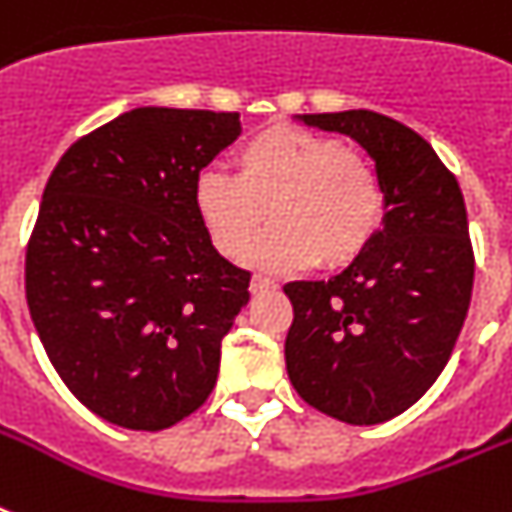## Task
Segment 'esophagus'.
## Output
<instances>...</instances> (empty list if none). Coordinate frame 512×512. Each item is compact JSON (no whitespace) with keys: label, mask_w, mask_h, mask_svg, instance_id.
Segmentation results:
<instances>
[{"label":"esophagus","mask_w":512,"mask_h":512,"mask_svg":"<svg viewBox=\"0 0 512 512\" xmlns=\"http://www.w3.org/2000/svg\"><path fill=\"white\" fill-rule=\"evenodd\" d=\"M268 289H276V281L268 279V276H263V273H255V276H252V281H249V292H252V295H257V292H268Z\"/></svg>","instance_id":"esophagus-1"}]
</instances>
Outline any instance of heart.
Instances as JSON below:
<instances>
[{"mask_svg": "<svg viewBox=\"0 0 512 512\" xmlns=\"http://www.w3.org/2000/svg\"><path fill=\"white\" fill-rule=\"evenodd\" d=\"M193 207L225 257H239L271 215L273 225L252 241L247 260L287 273L353 263L380 231L385 193L361 151L332 135L276 124L236 148L233 172H201Z\"/></svg>", "mask_w": 512, "mask_h": 512, "instance_id": "heart-1", "label": "heart"}]
</instances>
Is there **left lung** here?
I'll return each mask as SVG.
<instances>
[{
    "mask_svg": "<svg viewBox=\"0 0 512 512\" xmlns=\"http://www.w3.org/2000/svg\"><path fill=\"white\" fill-rule=\"evenodd\" d=\"M374 159L385 220L329 281H289L284 342L295 390L319 412L377 425L417 404L444 372L473 292L476 257L460 183L406 124L374 111L303 114Z\"/></svg>",
    "mask_w": 512,
    "mask_h": 512,
    "instance_id": "obj_1",
    "label": "left lung"
}]
</instances>
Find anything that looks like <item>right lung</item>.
Wrapping results in <instances>:
<instances>
[{"label":"right lung","mask_w":512,"mask_h":512,"mask_svg":"<svg viewBox=\"0 0 512 512\" xmlns=\"http://www.w3.org/2000/svg\"><path fill=\"white\" fill-rule=\"evenodd\" d=\"M239 135L236 111L135 108L76 140L44 185L28 311L60 380L114 425L170 428L215 388L252 273L212 247L193 183Z\"/></svg>","instance_id":"right-lung-1"}]
</instances>
